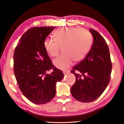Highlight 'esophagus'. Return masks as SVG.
<instances>
[{"instance_id": "esophagus-1", "label": "esophagus", "mask_w": 124, "mask_h": 124, "mask_svg": "<svg viewBox=\"0 0 124 124\" xmlns=\"http://www.w3.org/2000/svg\"><path fill=\"white\" fill-rule=\"evenodd\" d=\"M68 73H69V70H64L63 71V73L64 74H67Z\"/></svg>"}]
</instances>
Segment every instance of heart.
<instances>
[{"label":"heart","mask_w":124,"mask_h":124,"mask_svg":"<svg viewBox=\"0 0 124 124\" xmlns=\"http://www.w3.org/2000/svg\"><path fill=\"white\" fill-rule=\"evenodd\" d=\"M55 40L47 38L44 41V48L51 57L57 56L60 47L64 53L54 60L55 67L65 69L74 60L78 62L85 58L90 49L92 37L85 29L65 27L57 30L54 34Z\"/></svg>","instance_id":"heart-1"}]
</instances>
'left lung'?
<instances>
[{"label":"left lung","instance_id":"8db88e82","mask_svg":"<svg viewBox=\"0 0 124 124\" xmlns=\"http://www.w3.org/2000/svg\"><path fill=\"white\" fill-rule=\"evenodd\" d=\"M89 30L94 38L92 47L85 58L71 70L76 79L70 89L71 94L83 103L91 102L101 95L109 84L112 70L106 40L96 30L91 28Z\"/></svg>","mask_w":124,"mask_h":124}]
</instances>
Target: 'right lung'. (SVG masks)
Instances as JSON below:
<instances>
[{
  "mask_svg": "<svg viewBox=\"0 0 124 124\" xmlns=\"http://www.w3.org/2000/svg\"><path fill=\"white\" fill-rule=\"evenodd\" d=\"M54 26L34 27L23 35L13 55L14 73L23 95L31 102L43 104L55 97L56 84L64 77L52 64L44 41ZM52 69L50 74L47 72Z\"/></svg>",
  "mask_w": 124,
  "mask_h": 124,
  "instance_id": "right-lung-1",
  "label": "right lung"
}]
</instances>
